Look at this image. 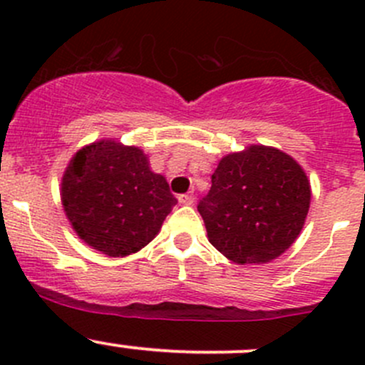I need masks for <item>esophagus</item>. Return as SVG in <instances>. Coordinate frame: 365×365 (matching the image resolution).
Wrapping results in <instances>:
<instances>
[{
	"mask_svg": "<svg viewBox=\"0 0 365 365\" xmlns=\"http://www.w3.org/2000/svg\"><path fill=\"white\" fill-rule=\"evenodd\" d=\"M178 201L182 205H192L194 203V196H192V194H180Z\"/></svg>",
	"mask_w": 365,
	"mask_h": 365,
	"instance_id": "esophagus-1",
	"label": "esophagus"
}]
</instances>
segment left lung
<instances>
[{
	"mask_svg": "<svg viewBox=\"0 0 365 365\" xmlns=\"http://www.w3.org/2000/svg\"><path fill=\"white\" fill-rule=\"evenodd\" d=\"M309 206L302 165L274 146L251 145L219 160L197 210L217 251L237 264H263L292 247Z\"/></svg>",
	"mask_w": 365,
	"mask_h": 365,
	"instance_id": "1",
	"label": "left lung"
}]
</instances>
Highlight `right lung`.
Here are the masks:
<instances>
[{
  "mask_svg": "<svg viewBox=\"0 0 365 365\" xmlns=\"http://www.w3.org/2000/svg\"><path fill=\"white\" fill-rule=\"evenodd\" d=\"M60 192L77 237L109 257L141 251L178 203L164 176L150 169L141 148L111 138L73 153Z\"/></svg>",
  "mask_w": 365,
  "mask_h": 365,
  "instance_id": "right-lung-1",
  "label": "right lung"
}]
</instances>
